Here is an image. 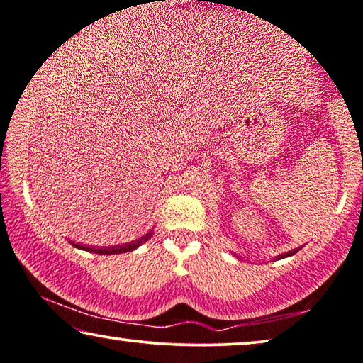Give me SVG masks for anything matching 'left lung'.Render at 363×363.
Listing matches in <instances>:
<instances>
[{
	"instance_id": "1",
	"label": "left lung",
	"mask_w": 363,
	"mask_h": 363,
	"mask_svg": "<svg viewBox=\"0 0 363 363\" xmlns=\"http://www.w3.org/2000/svg\"><path fill=\"white\" fill-rule=\"evenodd\" d=\"M298 250H299V248H294L293 252H286V253H283V255H279V257H277L274 259H281V258H286V257H291V255H294L296 252H298Z\"/></svg>"
}]
</instances>
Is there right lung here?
Here are the masks:
<instances>
[{
  "instance_id": "obj_1",
  "label": "right lung",
  "mask_w": 363,
  "mask_h": 363,
  "mask_svg": "<svg viewBox=\"0 0 363 363\" xmlns=\"http://www.w3.org/2000/svg\"><path fill=\"white\" fill-rule=\"evenodd\" d=\"M152 232L146 233L145 237L135 240V242L131 243H125V245H116V247H106V248H96V247H86V245H80V243H75V242H70L74 245L75 248H80V250H86V252L90 253H99V255H116V253H126V252H133V250H136L140 245H143L147 240L151 238Z\"/></svg>"
}]
</instances>
